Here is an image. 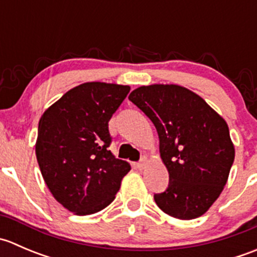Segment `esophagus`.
Here are the masks:
<instances>
[{"mask_svg": "<svg viewBox=\"0 0 257 257\" xmlns=\"http://www.w3.org/2000/svg\"><path fill=\"white\" fill-rule=\"evenodd\" d=\"M147 164H148V159H147V157H143V158H142V159H141V162L137 163L136 167L138 168L139 170H142V169H144L145 167H147Z\"/></svg>", "mask_w": 257, "mask_h": 257, "instance_id": "34e87169", "label": "esophagus"}]
</instances>
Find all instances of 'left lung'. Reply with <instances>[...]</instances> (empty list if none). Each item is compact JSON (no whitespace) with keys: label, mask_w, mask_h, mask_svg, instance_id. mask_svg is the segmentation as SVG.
Returning a JSON list of instances; mask_svg holds the SVG:
<instances>
[{"label":"left lung","mask_w":257,"mask_h":257,"mask_svg":"<svg viewBox=\"0 0 257 257\" xmlns=\"http://www.w3.org/2000/svg\"><path fill=\"white\" fill-rule=\"evenodd\" d=\"M155 125L167 190L154 194L165 214L191 220L208 211L221 194L234 163L229 126L191 90L175 84L143 85L129 94Z\"/></svg>","instance_id":"left-lung-1"}]
</instances>
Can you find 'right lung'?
Here are the masks:
<instances>
[{
  "label": "right lung",
  "instance_id": "obj_1",
  "mask_svg": "<svg viewBox=\"0 0 257 257\" xmlns=\"http://www.w3.org/2000/svg\"><path fill=\"white\" fill-rule=\"evenodd\" d=\"M129 90V85L83 83L41 116L36 143L41 173L54 199L76 215L107 208L131 170L108 149V121Z\"/></svg>",
  "mask_w": 257,
  "mask_h": 257
}]
</instances>
